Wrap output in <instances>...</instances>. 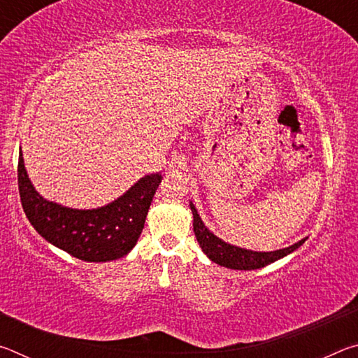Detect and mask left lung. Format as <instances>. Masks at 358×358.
I'll return each mask as SVG.
<instances>
[{
    "mask_svg": "<svg viewBox=\"0 0 358 358\" xmlns=\"http://www.w3.org/2000/svg\"><path fill=\"white\" fill-rule=\"evenodd\" d=\"M189 208L192 211L194 235H196L199 246L202 248L203 254L211 260V262H215L221 266H226V268H232V270L262 268L265 265H270L276 262V260L289 256L290 252L299 250V248L308 240V237H305L294 245L282 248V250H276V251L246 250V248L230 245L227 241H224L222 238H220L217 235L211 232V230L203 224L202 217L199 216L192 202H189Z\"/></svg>",
    "mask_w": 358,
    "mask_h": 358,
    "instance_id": "8db88e82",
    "label": "left lung"
}]
</instances>
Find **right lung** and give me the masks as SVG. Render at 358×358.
I'll list each match as a JSON object with an SVG mask.
<instances>
[{
    "label": "right lung",
    "mask_w": 358,
    "mask_h": 358,
    "mask_svg": "<svg viewBox=\"0 0 358 358\" xmlns=\"http://www.w3.org/2000/svg\"><path fill=\"white\" fill-rule=\"evenodd\" d=\"M161 180V172L145 175L110 203L71 208L47 201L36 191L22 147L19 151V192L28 221L48 243L85 262L117 260L136 246Z\"/></svg>",
    "instance_id": "1"
}]
</instances>
